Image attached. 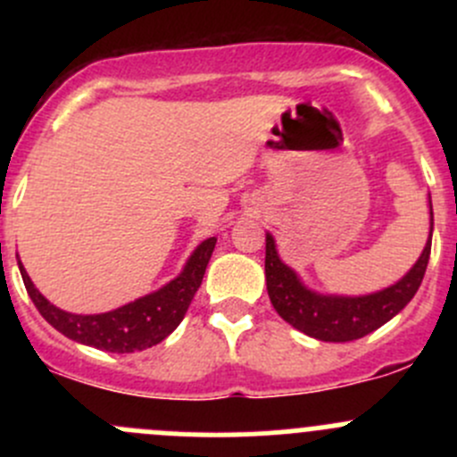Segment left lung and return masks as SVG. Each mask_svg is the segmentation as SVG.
<instances>
[{
  "label": "left lung",
  "instance_id": "1",
  "mask_svg": "<svg viewBox=\"0 0 457 457\" xmlns=\"http://www.w3.org/2000/svg\"><path fill=\"white\" fill-rule=\"evenodd\" d=\"M433 232V212H431ZM431 237L416 265L403 280L370 296H320L298 280V276L276 254L274 238L265 237V278L267 294L278 316L312 338L325 343H349L371 334L391 320L416 296L425 278Z\"/></svg>",
  "mask_w": 457,
  "mask_h": 457
}]
</instances>
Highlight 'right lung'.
I'll return each instance as SVG.
<instances>
[{
  "instance_id": "add662e5",
  "label": "right lung",
  "mask_w": 457,
  "mask_h": 457,
  "mask_svg": "<svg viewBox=\"0 0 457 457\" xmlns=\"http://www.w3.org/2000/svg\"><path fill=\"white\" fill-rule=\"evenodd\" d=\"M216 238H207L195 250V254L187 261L186 270L181 276L165 285L163 289L147 296L139 298L135 303L119 307L114 312L95 316H79L68 314L59 307L50 305L39 289L32 285L30 276L26 274L24 265L20 262L21 278H24L26 292L39 310V314L50 322L57 331L68 336L71 340L87 345V347L104 349L112 353H130L141 352V349L159 345L161 340L168 338L179 322L186 316L196 289L201 287L203 274L210 262L212 252H214Z\"/></svg>"
}]
</instances>
